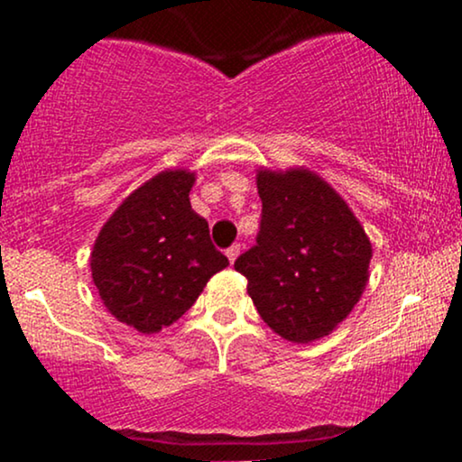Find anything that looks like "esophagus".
Here are the masks:
<instances>
[{
  "label": "esophagus",
  "mask_w": 462,
  "mask_h": 462,
  "mask_svg": "<svg viewBox=\"0 0 462 462\" xmlns=\"http://www.w3.org/2000/svg\"><path fill=\"white\" fill-rule=\"evenodd\" d=\"M238 254H241V245H238V243H235V245H230L226 249V256H227V261H230V263L236 261Z\"/></svg>",
  "instance_id": "1"
}]
</instances>
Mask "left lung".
<instances>
[{
    "label": "left lung",
    "instance_id": "8db88e82",
    "mask_svg": "<svg viewBox=\"0 0 462 462\" xmlns=\"http://www.w3.org/2000/svg\"><path fill=\"white\" fill-rule=\"evenodd\" d=\"M256 184L261 230L235 269L275 334L291 343L328 337L363 295L369 238L341 195L309 169H261Z\"/></svg>",
    "mask_w": 462,
    "mask_h": 462
}]
</instances>
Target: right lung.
<instances>
[{
  "label": "right lung",
  "mask_w": 462,
  "mask_h": 462,
  "mask_svg": "<svg viewBox=\"0 0 462 462\" xmlns=\"http://www.w3.org/2000/svg\"><path fill=\"white\" fill-rule=\"evenodd\" d=\"M195 173L169 169L130 193L99 230L93 282L115 319L143 334L171 326L227 267L208 221L190 208Z\"/></svg>",
  "instance_id": "add662e5"
}]
</instances>
